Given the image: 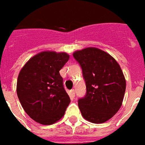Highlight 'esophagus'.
<instances>
[{
  "label": "esophagus",
  "mask_w": 145,
  "mask_h": 145,
  "mask_svg": "<svg viewBox=\"0 0 145 145\" xmlns=\"http://www.w3.org/2000/svg\"><path fill=\"white\" fill-rule=\"evenodd\" d=\"M75 94H76L75 90H74V89H71V90H70V95H71V97H75Z\"/></svg>",
  "instance_id": "34e87169"
}]
</instances>
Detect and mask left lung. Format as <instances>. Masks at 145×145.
<instances>
[{"instance_id":"8db88e82","label":"left lung","mask_w":145,"mask_h":145,"mask_svg":"<svg viewBox=\"0 0 145 145\" xmlns=\"http://www.w3.org/2000/svg\"><path fill=\"white\" fill-rule=\"evenodd\" d=\"M80 63L86 94L78 100L84 119L102 123L117 114L123 103L126 80L120 65L110 54L94 47L73 52Z\"/></svg>"}]
</instances>
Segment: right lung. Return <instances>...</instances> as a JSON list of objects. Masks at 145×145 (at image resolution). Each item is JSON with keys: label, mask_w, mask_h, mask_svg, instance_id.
Instances as JSON below:
<instances>
[{"label": "right lung", "mask_w": 145, "mask_h": 145, "mask_svg": "<svg viewBox=\"0 0 145 145\" xmlns=\"http://www.w3.org/2000/svg\"><path fill=\"white\" fill-rule=\"evenodd\" d=\"M69 59L66 52L44 51L31 57L19 72L18 97L26 114L37 123L50 125L65 114L70 98L59 71Z\"/></svg>", "instance_id": "1"}]
</instances>
